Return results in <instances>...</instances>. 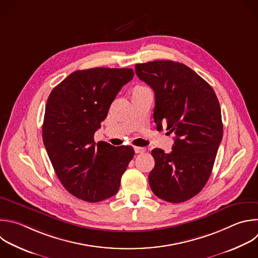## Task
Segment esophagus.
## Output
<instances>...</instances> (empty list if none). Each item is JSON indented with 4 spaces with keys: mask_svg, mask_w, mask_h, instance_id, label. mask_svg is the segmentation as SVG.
I'll return each mask as SVG.
<instances>
[{
    "mask_svg": "<svg viewBox=\"0 0 258 258\" xmlns=\"http://www.w3.org/2000/svg\"><path fill=\"white\" fill-rule=\"evenodd\" d=\"M134 149H135V152H136L137 154H139V153H144V152L146 151V149L143 148V147H135Z\"/></svg>",
    "mask_w": 258,
    "mask_h": 258,
    "instance_id": "esophagus-1",
    "label": "esophagus"
}]
</instances>
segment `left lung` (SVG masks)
<instances>
[{
  "instance_id": "obj_1",
  "label": "left lung",
  "mask_w": 258,
  "mask_h": 258,
  "mask_svg": "<svg viewBox=\"0 0 258 258\" xmlns=\"http://www.w3.org/2000/svg\"><path fill=\"white\" fill-rule=\"evenodd\" d=\"M155 92L157 130L166 122L175 135L172 151L154 149L149 174L152 191L168 203H183L208 182L223 138L221 107L212 86L187 66L154 60L135 66Z\"/></svg>"
}]
</instances>
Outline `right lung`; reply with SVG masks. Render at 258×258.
Wrapping results in <instances>:
<instances>
[{
	"label": "right lung",
	"mask_w": 258,
	"mask_h": 258,
	"mask_svg": "<svg viewBox=\"0 0 258 258\" xmlns=\"http://www.w3.org/2000/svg\"><path fill=\"white\" fill-rule=\"evenodd\" d=\"M133 78V69L76 71L48 96L43 144L63 187L82 201L97 203L116 195L135 155L132 146L94 142L112 101Z\"/></svg>",
	"instance_id": "1"
}]
</instances>
